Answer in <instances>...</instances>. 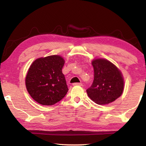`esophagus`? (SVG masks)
Instances as JSON below:
<instances>
[{
  "label": "esophagus",
  "instance_id": "34e87169",
  "mask_svg": "<svg viewBox=\"0 0 146 146\" xmlns=\"http://www.w3.org/2000/svg\"><path fill=\"white\" fill-rule=\"evenodd\" d=\"M73 86H82V84L81 82H77V83H74L73 84Z\"/></svg>",
  "mask_w": 146,
  "mask_h": 146
}]
</instances>
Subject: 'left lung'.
<instances>
[{"label":"left lung","instance_id":"left-lung-1","mask_svg":"<svg viewBox=\"0 0 146 146\" xmlns=\"http://www.w3.org/2000/svg\"><path fill=\"white\" fill-rule=\"evenodd\" d=\"M94 79L86 91L88 97L99 105L115 101L122 95L123 79L114 64L106 59H95L92 62Z\"/></svg>","mask_w":146,"mask_h":146}]
</instances>
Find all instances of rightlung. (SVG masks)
<instances>
[{"mask_svg":"<svg viewBox=\"0 0 146 146\" xmlns=\"http://www.w3.org/2000/svg\"><path fill=\"white\" fill-rule=\"evenodd\" d=\"M62 57L51 55L35 60L26 77L27 90L38 104L51 106L65 97L68 88L62 71Z\"/></svg>","mask_w":146,"mask_h":146,"instance_id":"add662e5","label":"right lung"}]
</instances>
